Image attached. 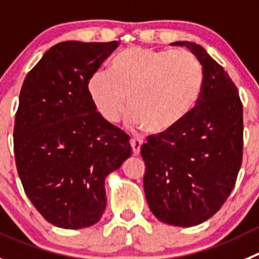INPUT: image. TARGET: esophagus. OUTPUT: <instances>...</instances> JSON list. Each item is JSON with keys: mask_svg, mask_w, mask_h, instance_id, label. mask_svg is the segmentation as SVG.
I'll use <instances>...</instances> for the list:
<instances>
[{"mask_svg": "<svg viewBox=\"0 0 259 259\" xmlns=\"http://www.w3.org/2000/svg\"><path fill=\"white\" fill-rule=\"evenodd\" d=\"M130 144H132V148H133V153L134 156H138L139 152H141V147L143 144V141L142 139H138V138H133L132 141H130Z\"/></svg>", "mask_w": 259, "mask_h": 259, "instance_id": "1", "label": "esophagus"}]
</instances>
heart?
Masks as SVG:
<instances>
[{"mask_svg":"<svg viewBox=\"0 0 259 259\" xmlns=\"http://www.w3.org/2000/svg\"><path fill=\"white\" fill-rule=\"evenodd\" d=\"M204 84L199 60L185 50L133 46L118 53L111 71L98 70L88 81L97 112L116 124L130 106V122L163 134L172 130L198 105Z\"/></svg>","mask_w":259,"mask_h":259,"instance_id":"obj_1","label":"heart"}]
</instances>
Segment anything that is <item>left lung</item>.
<instances>
[{"instance_id": "8db88e82", "label": "left lung", "mask_w": 259, "mask_h": 259, "mask_svg": "<svg viewBox=\"0 0 259 259\" xmlns=\"http://www.w3.org/2000/svg\"><path fill=\"white\" fill-rule=\"evenodd\" d=\"M204 71L200 100L190 115L142 146L144 192L159 221L190 228L213 216L235 187L243 159V103L228 72L199 45L176 42Z\"/></svg>"}]
</instances>
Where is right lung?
<instances>
[{
    "instance_id": "obj_1",
    "label": "right lung",
    "mask_w": 259,
    "mask_h": 259,
    "mask_svg": "<svg viewBox=\"0 0 259 259\" xmlns=\"http://www.w3.org/2000/svg\"><path fill=\"white\" fill-rule=\"evenodd\" d=\"M120 42L67 40L26 75L14 126L19 178L55 226L81 229L106 208L105 179L132 154L129 135L97 112L88 81Z\"/></svg>"
}]
</instances>
